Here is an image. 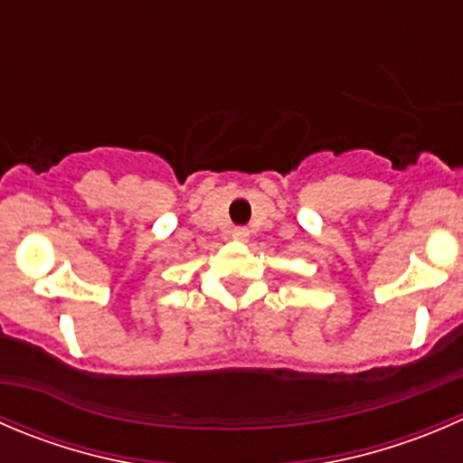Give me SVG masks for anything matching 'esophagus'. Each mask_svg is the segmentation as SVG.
I'll return each mask as SVG.
<instances>
[{"label":"esophagus","mask_w":463,"mask_h":463,"mask_svg":"<svg viewBox=\"0 0 463 463\" xmlns=\"http://www.w3.org/2000/svg\"><path fill=\"white\" fill-rule=\"evenodd\" d=\"M249 228H244V226H237V228H232V240H237V241H246L249 240Z\"/></svg>","instance_id":"esophagus-1"}]
</instances>
